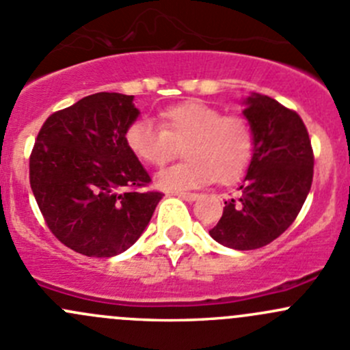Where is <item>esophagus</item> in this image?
Wrapping results in <instances>:
<instances>
[{
  "label": "esophagus",
  "instance_id": "esophagus-1",
  "mask_svg": "<svg viewBox=\"0 0 350 350\" xmlns=\"http://www.w3.org/2000/svg\"><path fill=\"white\" fill-rule=\"evenodd\" d=\"M176 196H179L181 200H185V201H189V203H193V201H196L198 198H200L198 193H176Z\"/></svg>",
  "mask_w": 350,
  "mask_h": 350
}]
</instances>
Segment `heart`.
<instances>
[{
  "instance_id": "heart-1",
  "label": "heart",
  "mask_w": 350,
  "mask_h": 350,
  "mask_svg": "<svg viewBox=\"0 0 350 350\" xmlns=\"http://www.w3.org/2000/svg\"><path fill=\"white\" fill-rule=\"evenodd\" d=\"M125 144L140 162L162 167L183 144L185 161L157 176L165 191H186L217 179H241L254 155V130L243 116L221 115L218 108L188 100L159 111V125L137 118L126 126Z\"/></svg>"
}]
</instances>
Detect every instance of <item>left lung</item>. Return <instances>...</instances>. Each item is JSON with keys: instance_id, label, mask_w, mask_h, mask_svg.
I'll return each mask as SVG.
<instances>
[{"instance_id": "1", "label": "left lung", "mask_w": 350, "mask_h": 350, "mask_svg": "<svg viewBox=\"0 0 350 350\" xmlns=\"http://www.w3.org/2000/svg\"><path fill=\"white\" fill-rule=\"evenodd\" d=\"M243 107L254 130L252 161L210 235L230 249L252 250L280 237L298 217L312 188L313 150L296 111L259 93H250Z\"/></svg>"}]
</instances>
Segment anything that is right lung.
Listing matches in <instances>:
<instances>
[{"instance_id":"obj_1","label":"right lung","mask_w":350,"mask_h":350,"mask_svg":"<svg viewBox=\"0 0 350 350\" xmlns=\"http://www.w3.org/2000/svg\"><path fill=\"white\" fill-rule=\"evenodd\" d=\"M133 96L96 93L45 120L30 155V186L45 224L69 249L113 257L137 242L162 193L125 144Z\"/></svg>"}]
</instances>
